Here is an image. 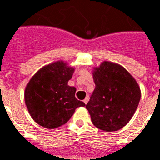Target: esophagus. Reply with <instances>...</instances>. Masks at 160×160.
<instances>
[{
    "instance_id": "esophagus-1",
    "label": "esophagus",
    "mask_w": 160,
    "mask_h": 160,
    "mask_svg": "<svg viewBox=\"0 0 160 160\" xmlns=\"http://www.w3.org/2000/svg\"><path fill=\"white\" fill-rule=\"evenodd\" d=\"M89 99H90V98H89V96H87V97L85 98V99L83 100V102H84V103H85V104H87V103L88 102Z\"/></svg>"
}]
</instances>
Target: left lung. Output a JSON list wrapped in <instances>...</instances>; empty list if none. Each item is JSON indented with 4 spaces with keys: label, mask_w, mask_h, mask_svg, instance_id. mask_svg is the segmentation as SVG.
Returning a JSON list of instances; mask_svg holds the SVG:
<instances>
[{
    "label": "left lung",
    "mask_w": 160,
    "mask_h": 160,
    "mask_svg": "<svg viewBox=\"0 0 160 160\" xmlns=\"http://www.w3.org/2000/svg\"><path fill=\"white\" fill-rule=\"evenodd\" d=\"M93 79L95 89L86 106L92 123L107 132L120 130L138 107L139 86L125 68L108 61L94 68Z\"/></svg>",
    "instance_id": "left-lung-1"
}]
</instances>
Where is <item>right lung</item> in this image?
Returning a JSON list of instances; mask_svg holds the SVG:
<instances>
[{
  "mask_svg": "<svg viewBox=\"0 0 160 160\" xmlns=\"http://www.w3.org/2000/svg\"><path fill=\"white\" fill-rule=\"evenodd\" d=\"M74 68L64 61L43 66L31 78L25 90V102L30 116L43 128L54 129L70 120L83 102L75 98L76 88L68 82Z\"/></svg>",
  "mask_w": 160,
  "mask_h": 160,
  "instance_id": "1",
  "label": "right lung"
}]
</instances>
